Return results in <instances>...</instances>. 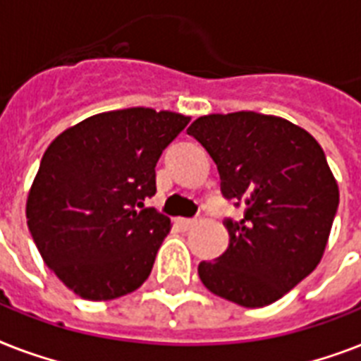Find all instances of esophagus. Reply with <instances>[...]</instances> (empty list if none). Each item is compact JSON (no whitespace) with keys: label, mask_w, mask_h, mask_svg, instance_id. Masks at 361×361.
<instances>
[{"label":"esophagus","mask_w":361,"mask_h":361,"mask_svg":"<svg viewBox=\"0 0 361 361\" xmlns=\"http://www.w3.org/2000/svg\"><path fill=\"white\" fill-rule=\"evenodd\" d=\"M195 223H197V221H195V219H183V217H181V219H178V225H180L181 228H183V231H187V228H191V226L195 225Z\"/></svg>","instance_id":"34e87169"}]
</instances>
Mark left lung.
<instances>
[{
  "label": "left lung",
  "instance_id": "1",
  "mask_svg": "<svg viewBox=\"0 0 361 361\" xmlns=\"http://www.w3.org/2000/svg\"><path fill=\"white\" fill-rule=\"evenodd\" d=\"M187 133L217 164L221 192L243 219H225L228 247L198 264L204 286L241 307L277 302L319 266L339 189L319 142L257 112L202 116Z\"/></svg>",
  "mask_w": 361,
  "mask_h": 361
}]
</instances>
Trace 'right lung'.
<instances>
[{
	"label": "right lung",
	"mask_w": 361,
	"mask_h": 361,
	"mask_svg": "<svg viewBox=\"0 0 361 361\" xmlns=\"http://www.w3.org/2000/svg\"><path fill=\"white\" fill-rule=\"evenodd\" d=\"M189 118L152 109L104 112L48 146L25 217L47 266L84 300L136 290L152 274L170 219L146 208L161 153Z\"/></svg>",
	"instance_id": "1"
}]
</instances>
